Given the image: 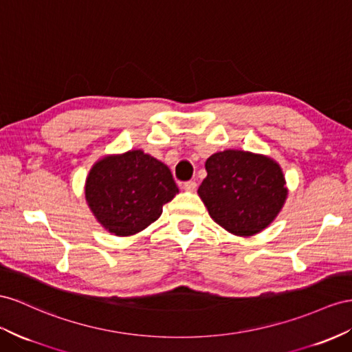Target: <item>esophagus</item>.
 <instances>
[{
    "instance_id": "1",
    "label": "esophagus",
    "mask_w": 352,
    "mask_h": 352,
    "mask_svg": "<svg viewBox=\"0 0 352 352\" xmlns=\"http://www.w3.org/2000/svg\"><path fill=\"white\" fill-rule=\"evenodd\" d=\"M196 187H197L196 182H187V183L183 184V188H184L186 192H195Z\"/></svg>"
}]
</instances>
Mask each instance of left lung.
<instances>
[{
  "label": "left lung",
  "instance_id": "8db88e82",
  "mask_svg": "<svg viewBox=\"0 0 352 352\" xmlns=\"http://www.w3.org/2000/svg\"><path fill=\"white\" fill-rule=\"evenodd\" d=\"M205 169L197 195L210 217L232 235H257L281 212L287 182L272 157L229 148L206 159Z\"/></svg>",
  "mask_w": 352,
  "mask_h": 352
}]
</instances>
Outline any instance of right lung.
<instances>
[{
	"label": "right lung",
	"instance_id": "1",
	"mask_svg": "<svg viewBox=\"0 0 352 352\" xmlns=\"http://www.w3.org/2000/svg\"><path fill=\"white\" fill-rule=\"evenodd\" d=\"M177 193L170 169L141 148L96 160L85 183L90 211L116 236H132L148 228Z\"/></svg>",
	"mask_w": 352,
	"mask_h": 352
}]
</instances>
